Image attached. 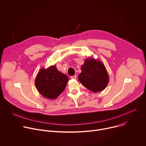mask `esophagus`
Returning <instances> with one entry per match:
<instances>
[{
    "mask_svg": "<svg viewBox=\"0 0 146 146\" xmlns=\"http://www.w3.org/2000/svg\"><path fill=\"white\" fill-rule=\"evenodd\" d=\"M70 78H72V79H73V80H75V79H76V78H77V76H76V75H74V76H71L70 77Z\"/></svg>",
    "mask_w": 146,
    "mask_h": 146,
    "instance_id": "esophagus-1",
    "label": "esophagus"
}]
</instances>
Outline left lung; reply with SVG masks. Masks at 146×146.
I'll use <instances>...</instances> for the list:
<instances>
[{
  "instance_id": "left-lung-1",
  "label": "left lung",
  "mask_w": 146,
  "mask_h": 146,
  "mask_svg": "<svg viewBox=\"0 0 146 146\" xmlns=\"http://www.w3.org/2000/svg\"><path fill=\"white\" fill-rule=\"evenodd\" d=\"M81 73L78 79L87 89L98 92L107 87L109 77L105 66L99 59L92 57L87 58L81 68Z\"/></svg>"
}]
</instances>
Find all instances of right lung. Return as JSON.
I'll return each instance as SVG.
<instances>
[{"label":"right lung","instance_id":"1","mask_svg":"<svg viewBox=\"0 0 146 146\" xmlns=\"http://www.w3.org/2000/svg\"><path fill=\"white\" fill-rule=\"evenodd\" d=\"M68 81V77L53 65L47 69L41 68L36 76L35 84L43 97L55 99L64 91Z\"/></svg>","mask_w":146,"mask_h":146}]
</instances>
